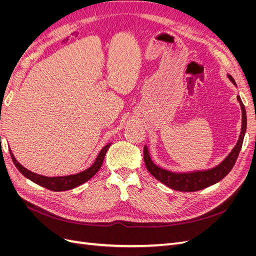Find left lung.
<instances>
[{
    "mask_svg": "<svg viewBox=\"0 0 256 256\" xmlns=\"http://www.w3.org/2000/svg\"><path fill=\"white\" fill-rule=\"evenodd\" d=\"M228 79L236 85L235 80L232 78V76L228 74ZM237 99H238V102L240 104V106H242V132H240L239 140L237 141V144L235 145L233 150L228 154V156L224 159L219 166H216V168L210 170H206V171H196V172H190V173L189 172L174 173L154 164L150 156L148 148H147V146H144V150H143L144 162L147 170H148V172L156 178V180L168 186V188L177 190V191H184V192H193V191L202 190L223 180V178L230 172V170L233 168L235 164V162L238 158L239 152L242 150L244 134L246 130V108L239 96H237Z\"/></svg>",
    "mask_w": 256,
    "mask_h": 256,
    "instance_id": "left-lung-1",
    "label": "left lung"
}]
</instances>
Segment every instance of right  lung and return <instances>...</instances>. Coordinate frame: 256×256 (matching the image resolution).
<instances>
[{
    "label": "right lung",
    "mask_w": 256,
    "mask_h": 256,
    "mask_svg": "<svg viewBox=\"0 0 256 256\" xmlns=\"http://www.w3.org/2000/svg\"><path fill=\"white\" fill-rule=\"evenodd\" d=\"M110 145H111V143H108L104 147H102V150H100V152L98 154V156H97L94 164H92L88 168L85 170V171L74 174V175L58 176V177L42 176V175L28 171V168H26L24 166L19 164V162L16 160V158H14L12 150H10V156H12V159L14 161V166H16V168L19 170L20 173L23 176H26L33 182L42 186V187L47 188L51 191L58 192V191H66V190L74 189L76 187H78V186L86 182L88 180H90V178L99 171V168H102L104 156H106V152H108V150H109Z\"/></svg>",
    "instance_id": "right-lung-1"
}]
</instances>
